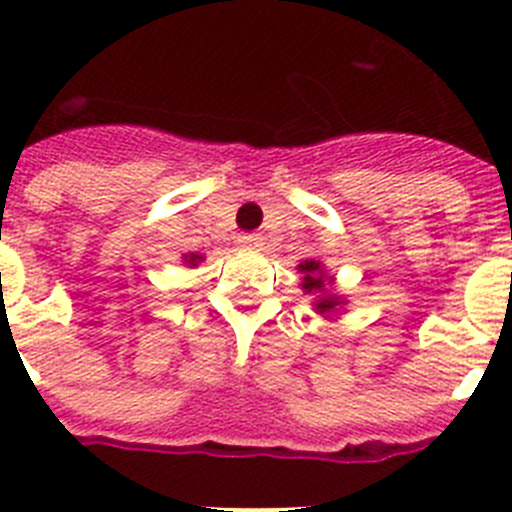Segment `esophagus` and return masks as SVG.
<instances>
[{"mask_svg": "<svg viewBox=\"0 0 512 512\" xmlns=\"http://www.w3.org/2000/svg\"><path fill=\"white\" fill-rule=\"evenodd\" d=\"M237 242H240V247H245V250H262V237H260V234H255V232L242 234Z\"/></svg>", "mask_w": 512, "mask_h": 512, "instance_id": "esophagus-1", "label": "esophagus"}]
</instances>
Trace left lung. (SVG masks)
<instances>
[{"label":"left lung","instance_id":"1","mask_svg":"<svg viewBox=\"0 0 512 512\" xmlns=\"http://www.w3.org/2000/svg\"><path fill=\"white\" fill-rule=\"evenodd\" d=\"M298 272H303V280H300V288H303L305 295H313V310L323 318H333L343 310L346 305V298L338 295L333 290V278L331 272L323 267L321 260H305L298 265Z\"/></svg>","mask_w":512,"mask_h":512}]
</instances>
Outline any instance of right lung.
I'll return each instance as SVG.
<instances>
[{
  "label": "right lung",
  "mask_w": 512,
  "mask_h": 512,
  "mask_svg": "<svg viewBox=\"0 0 512 512\" xmlns=\"http://www.w3.org/2000/svg\"><path fill=\"white\" fill-rule=\"evenodd\" d=\"M181 262H184V267H199V262H204V255H199V252H189V255L181 257Z\"/></svg>",
  "instance_id": "add662e5"
}]
</instances>
